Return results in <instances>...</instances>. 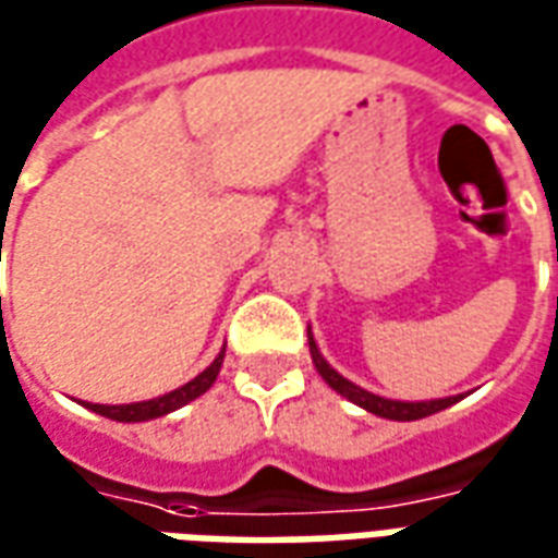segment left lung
<instances>
[{"label":"left lung","mask_w":558,"mask_h":558,"mask_svg":"<svg viewBox=\"0 0 558 558\" xmlns=\"http://www.w3.org/2000/svg\"><path fill=\"white\" fill-rule=\"evenodd\" d=\"M558 259V254H556ZM307 343H311V359H314L316 371L319 376L326 379L328 386L335 388L338 395H343L347 400H352L355 407H362V410L374 412L379 418H391V421H415V418H427L433 412H442L448 407H454L457 400H463V395H454V398H439V400H418V403H410V400H388L379 398V395H371V391H364L362 386H355L350 379H343V376L331 367V364L323 359V352L316 347L314 335H311V328H307Z\"/></svg>","instance_id":"1"}]
</instances>
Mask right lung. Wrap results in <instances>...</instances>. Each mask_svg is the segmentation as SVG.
I'll list each match as a JSON object with an SVG mask.
<instances>
[{"mask_svg":"<svg viewBox=\"0 0 558 558\" xmlns=\"http://www.w3.org/2000/svg\"><path fill=\"white\" fill-rule=\"evenodd\" d=\"M220 364H223V350L218 352V359L208 364L203 374L194 376L191 383H184L182 388H175L170 395H160V398L140 400V403H119V407H107V403H83V407L92 412H98L104 418L125 421V424H131V421L160 418V415H170V412L187 407V403L199 398V395H206L208 388H211V383L218 379Z\"/></svg>","mask_w":558,"mask_h":558,"instance_id":"right-lung-1","label":"right lung"}]
</instances>
